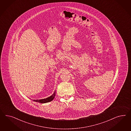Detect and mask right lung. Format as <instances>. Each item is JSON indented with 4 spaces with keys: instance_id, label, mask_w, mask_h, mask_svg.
Wrapping results in <instances>:
<instances>
[{
    "instance_id": "1",
    "label": "right lung",
    "mask_w": 131,
    "mask_h": 131,
    "mask_svg": "<svg viewBox=\"0 0 131 131\" xmlns=\"http://www.w3.org/2000/svg\"><path fill=\"white\" fill-rule=\"evenodd\" d=\"M55 95L56 91H55V92H54V93L53 94V95H52L51 96H50L49 97H48V98L44 99H36V100H34V99L33 101L41 103H48V102H49L51 101L52 100H53V99H54V97H55Z\"/></svg>"
}]
</instances>
